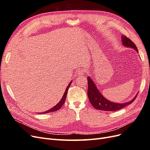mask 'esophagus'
I'll use <instances>...</instances> for the list:
<instances>
[{
  "label": "esophagus",
  "mask_w": 150,
  "mask_h": 150,
  "mask_svg": "<svg viewBox=\"0 0 150 150\" xmlns=\"http://www.w3.org/2000/svg\"><path fill=\"white\" fill-rule=\"evenodd\" d=\"M86 72V71L84 69H83V68H80V69L78 71V75H83V74H84Z\"/></svg>",
  "instance_id": "34e87169"
}]
</instances>
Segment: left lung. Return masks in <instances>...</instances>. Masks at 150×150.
Wrapping results in <instances>:
<instances>
[{"instance_id": "left-lung-1", "label": "left lung", "mask_w": 150, "mask_h": 150, "mask_svg": "<svg viewBox=\"0 0 150 150\" xmlns=\"http://www.w3.org/2000/svg\"><path fill=\"white\" fill-rule=\"evenodd\" d=\"M121 39L122 45L124 46L134 49L138 52L137 46H136L134 43L131 39L127 38L125 35H122ZM87 79L88 84V96L89 100L93 106L94 108H96V110L106 111H114L120 110L121 109L132 103L137 96V95L132 100L125 103H116L111 102L104 98L101 94V93L99 92V91L97 89L96 85H95L93 81L90 77L88 76Z\"/></svg>"}]
</instances>
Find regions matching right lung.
Masks as SVG:
<instances>
[{"label": "right lung", "instance_id": "right-lung-1", "mask_svg": "<svg viewBox=\"0 0 150 150\" xmlns=\"http://www.w3.org/2000/svg\"><path fill=\"white\" fill-rule=\"evenodd\" d=\"M71 83H72V81L69 83V84H68L67 87V88H66V89L65 91V92H64V95H63V96H62V99H61V101L59 102L55 106H54L52 108L50 109V110H47L46 111H44V112H42V114H45V113H48V112H54V111H56L58 110H59V109L62 106V105H63V104H64V103L65 102L66 96H67V91H68V89H69V86L71 84Z\"/></svg>", "mask_w": 150, "mask_h": 150}]
</instances>
